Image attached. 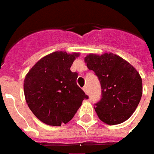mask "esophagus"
I'll return each instance as SVG.
<instances>
[{"label":"esophagus","mask_w":154,"mask_h":154,"mask_svg":"<svg viewBox=\"0 0 154 154\" xmlns=\"http://www.w3.org/2000/svg\"><path fill=\"white\" fill-rule=\"evenodd\" d=\"M83 89H84V91H85L86 94H88V93H89V89H88V87H87V86H85V87L83 88Z\"/></svg>","instance_id":"1"}]
</instances>
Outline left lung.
<instances>
[{
    "mask_svg": "<svg viewBox=\"0 0 154 154\" xmlns=\"http://www.w3.org/2000/svg\"><path fill=\"white\" fill-rule=\"evenodd\" d=\"M101 85V99L94 104L100 120L109 125L126 121L140 102L143 83L128 62L114 54H90L85 59Z\"/></svg>",
    "mask_w": 154,
    "mask_h": 154,
    "instance_id": "8db88e82",
    "label": "left lung"
}]
</instances>
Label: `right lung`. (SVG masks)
<instances>
[{
	"label": "right lung",
	"instance_id": "right-lung-1",
	"mask_svg": "<svg viewBox=\"0 0 154 154\" xmlns=\"http://www.w3.org/2000/svg\"><path fill=\"white\" fill-rule=\"evenodd\" d=\"M78 53L55 51L40 59L24 80L26 100L38 119L48 125L60 126L70 121L89 99L77 85L78 73L70 70Z\"/></svg>",
	"mask_w": 154,
	"mask_h": 154
}]
</instances>
